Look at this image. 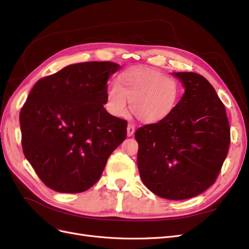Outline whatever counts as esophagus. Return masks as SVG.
Here are the masks:
<instances>
[{"mask_svg":"<svg viewBox=\"0 0 249 249\" xmlns=\"http://www.w3.org/2000/svg\"><path fill=\"white\" fill-rule=\"evenodd\" d=\"M134 132H135V125L132 124H129V125H127V127H126V134H127V136L131 137L132 135L134 134Z\"/></svg>","mask_w":249,"mask_h":249,"instance_id":"34e87169","label":"esophagus"}]
</instances>
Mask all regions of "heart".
Instances as JSON below:
<instances>
[{
    "mask_svg": "<svg viewBox=\"0 0 249 249\" xmlns=\"http://www.w3.org/2000/svg\"><path fill=\"white\" fill-rule=\"evenodd\" d=\"M179 86L176 79L149 67H132L109 85L106 109L112 115L126 114L127 102L135 117L146 124L166 119L176 109Z\"/></svg>",
    "mask_w": 249,
    "mask_h": 249,
    "instance_id": "1",
    "label": "heart"
}]
</instances>
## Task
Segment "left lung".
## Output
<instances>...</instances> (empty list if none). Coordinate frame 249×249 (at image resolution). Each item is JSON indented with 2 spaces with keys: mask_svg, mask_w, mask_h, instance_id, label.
Returning a JSON list of instances; mask_svg holds the SVG:
<instances>
[{
  "mask_svg": "<svg viewBox=\"0 0 249 249\" xmlns=\"http://www.w3.org/2000/svg\"><path fill=\"white\" fill-rule=\"evenodd\" d=\"M185 93L171 114L135 132L138 169L156 195L179 200L196 196L220 173L231 143L225 107L209 81L195 72H175Z\"/></svg>",
  "mask_w": 249,
  "mask_h": 249,
  "instance_id": "left-lung-1",
  "label": "left lung"
}]
</instances>
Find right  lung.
Instances as JSON below:
<instances>
[{"label": "right lung", "mask_w": 249, "mask_h": 249, "mask_svg": "<svg viewBox=\"0 0 249 249\" xmlns=\"http://www.w3.org/2000/svg\"><path fill=\"white\" fill-rule=\"evenodd\" d=\"M114 62L71 64L36 83L19 113L21 146L36 175L61 193L88 190L126 137L127 123L104 108Z\"/></svg>", "instance_id": "1"}]
</instances>
